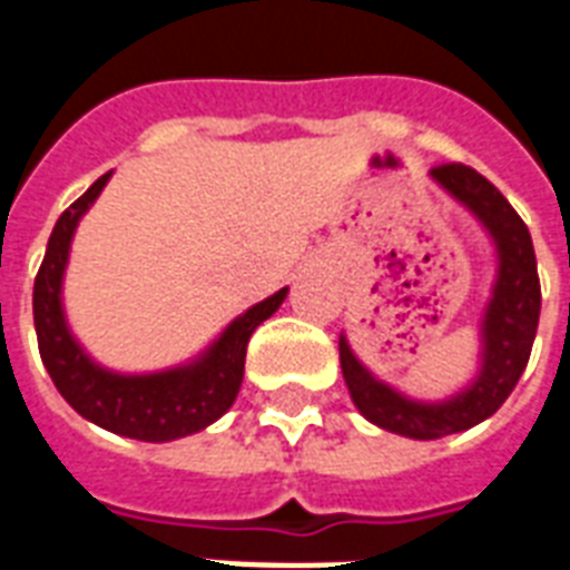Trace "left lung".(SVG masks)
I'll return each mask as SVG.
<instances>
[{"instance_id":"left-lung-1","label":"left lung","mask_w":570,"mask_h":570,"mask_svg":"<svg viewBox=\"0 0 570 570\" xmlns=\"http://www.w3.org/2000/svg\"><path fill=\"white\" fill-rule=\"evenodd\" d=\"M429 177L482 224L494 245L497 272L479 320L476 375L446 399H411L370 373L352 352L346 334H340V366L357 411L384 432L414 441L468 432L503 405L527 370L541 313L535 250L512 204L468 165H441Z\"/></svg>"}]
</instances>
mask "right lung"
I'll list each match as a JSON object with an SVG mask.
<instances>
[{
	"label": "right lung",
	"mask_w": 570,
	"mask_h": 570,
	"mask_svg": "<svg viewBox=\"0 0 570 570\" xmlns=\"http://www.w3.org/2000/svg\"><path fill=\"white\" fill-rule=\"evenodd\" d=\"M109 180L111 171L102 174L79 200L67 206L52 227L31 295L40 357L67 405L88 423L147 443L189 438L230 411L245 375L250 334L284 304L289 286L239 313L204 352H197L186 364L156 373H118L97 364L70 331L61 293L76 227Z\"/></svg>",
	"instance_id": "1"
}]
</instances>
